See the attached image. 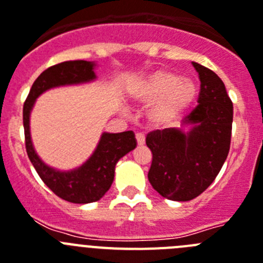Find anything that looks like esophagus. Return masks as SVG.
<instances>
[{"mask_svg": "<svg viewBox=\"0 0 263 263\" xmlns=\"http://www.w3.org/2000/svg\"><path fill=\"white\" fill-rule=\"evenodd\" d=\"M136 141L138 145H143L145 143V136L143 134H136Z\"/></svg>", "mask_w": 263, "mask_h": 263, "instance_id": "1", "label": "esophagus"}]
</instances>
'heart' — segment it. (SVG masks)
<instances>
[{"mask_svg":"<svg viewBox=\"0 0 263 263\" xmlns=\"http://www.w3.org/2000/svg\"><path fill=\"white\" fill-rule=\"evenodd\" d=\"M132 97L139 103H156L148 115L154 124H172L193 104L197 86L189 78H180L175 72L156 71L135 88Z\"/></svg>","mask_w":263,"mask_h":263,"instance_id":"b5f03b06","label":"heart"}]
</instances>
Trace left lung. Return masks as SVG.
<instances>
[{"label":"left lung","instance_id":"left-lung-1","mask_svg":"<svg viewBox=\"0 0 263 263\" xmlns=\"http://www.w3.org/2000/svg\"><path fill=\"white\" fill-rule=\"evenodd\" d=\"M200 77L198 106L182 119V128L156 129L145 143L152 152L148 180L157 193L189 201L214 181L230 148L233 103L220 77L192 62Z\"/></svg>","mask_w":263,"mask_h":263}]
</instances>
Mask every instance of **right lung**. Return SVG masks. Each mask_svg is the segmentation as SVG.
I'll return each mask as SVG.
<instances>
[{
	"label": "right lung",
	"instance_id": "add662e5",
	"mask_svg": "<svg viewBox=\"0 0 263 263\" xmlns=\"http://www.w3.org/2000/svg\"><path fill=\"white\" fill-rule=\"evenodd\" d=\"M93 67L95 63L87 61H67L51 66L36 78L24 104L25 144L27 156L42 181L58 197L74 204H88L103 197L114 181L116 163L136 147L135 134L132 131L120 134L104 132L97 149L83 165L63 172L46 165L36 155L30 136V112L35 99L45 91L59 86L93 81L97 78Z\"/></svg>",
	"mask_w": 263,
	"mask_h": 263
}]
</instances>
